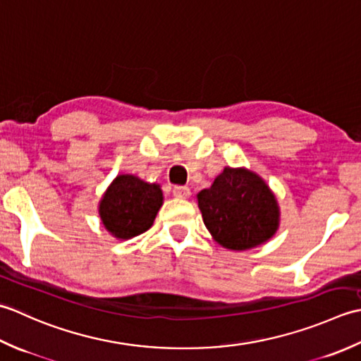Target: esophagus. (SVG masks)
<instances>
[{"instance_id":"34e87169","label":"esophagus","mask_w":361,"mask_h":361,"mask_svg":"<svg viewBox=\"0 0 361 361\" xmlns=\"http://www.w3.org/2000/svg\"><path fill=\"white\" fill-rule=\"evenodd\" d=\"M173 195L176 197H179V200H187V197L191 195V191L188 187H174L173 188Z\"/></svg>"}]
</instances>
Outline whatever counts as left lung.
<instances>
[{"label":"left lung","instance_id":"8db88e82","mask_svg":"<svg viewBox=\"0 0 361 361\" xmlns=\"http://www.w3.org/2000/svg\"><path fill=\"white\" fill-rule=\"evenodd\" d=\"M196 197L212 238L231 251L264 245L281 224V207L274 191L247 168L224 166L212 185Z\"/></svg>","mask_w":361,"mask_h":361}]
</instances>
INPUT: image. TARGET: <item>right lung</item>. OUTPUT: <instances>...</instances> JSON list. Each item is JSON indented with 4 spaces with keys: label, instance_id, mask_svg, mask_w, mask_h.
<instances>
[{
    "label": "right lung",
    "instance_id": "1",
    "mask_svg": "<svg viewBox=\"0 0 361 361\" xmlns=\"http://www.w3.org/2000/svg\"><path fill=\"white\" fill-rule=\"evenodd\" d=\"M164 205L160 183L146 182L135 174H118L98 204L104 229L116 240H130L152 226Z\"/></svg>",
    "mask_w": 361,
    "mask_h": 361
}]
</instances>
